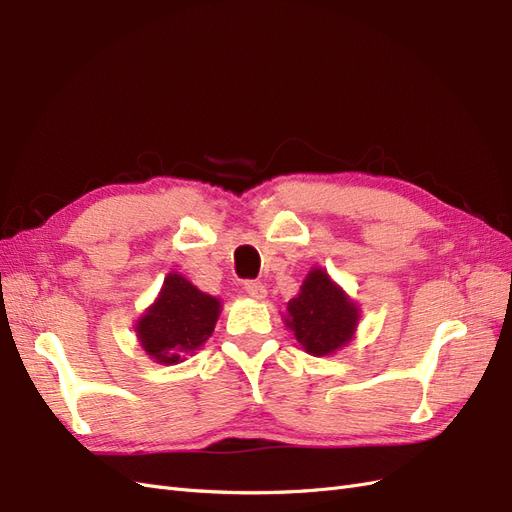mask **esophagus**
<instances>
[{
  "mask_svg": "<svg viewBox=\"0 0 512 512\" xmlns=\"http://www.w3.org/2000/svg\"><path fill=\"white\" fill-rule=\"evenodd\" d=\"M243 290H245L247 294H250V297H254V299H265V297H267L265 284L256 282V280H247V282L243 284Z\"/></svg>",
  "mask_w": 512,
  "mask_h": 512,
  "instance_id": "obj_1",
  "label": "esophagus"
}]
</instances>
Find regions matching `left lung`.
Segmentation results:
<instances>
[{"label": "left lung", "instance_id": "obj_1", "mask_svg": "<svg viewBox=\"0 0 512 512\" xmlns=\"http://www.w3.org/2000/svg\"><path fill=\"white\" fill-rule=\"evenodd\" d=\"M286 324L297 342L314 356L331 354L352 339L359 309L322 269L307 275L301 292L288 301Z\"/></svg>", "mask_w": 512, "mask_h": 512}]
</instances>
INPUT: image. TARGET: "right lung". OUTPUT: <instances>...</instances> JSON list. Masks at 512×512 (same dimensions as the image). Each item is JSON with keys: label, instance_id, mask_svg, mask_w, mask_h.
<instances>
[{"label": "right lung", "instance_id": "obj_1", "mask_svg": "<svg viewBox=\"0 0 512 512\" xmlns=\"http://www.w3.org/2000/svg\"><path fill=\"white\" fill-rule=\"evenodd\" d=\"M218 316V299L173 273L164 280L160 299L138 320L136 333L151 359L173 365L207 342Z\"/></svg>", "mask_w": 512, "mask_h": 512}]
</instances>
